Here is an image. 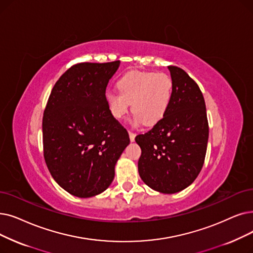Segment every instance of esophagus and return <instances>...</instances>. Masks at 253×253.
Segmentation results:
<instances>
[{"label": "esophagus", "mask_w": 253, "mask_h": 253, "mask_svg": "<svg viewBox=\"0 0 253 253\" xmlns=\"http://www.w3.org/2000/svg\"><path fill=\"white\" fill-rule=\"evenodd\" d=\"M128 133H129V138H130V140H131V141H134L136 134H135L134 132H132V131H128Z\"/></svg>", "instance_id": "obj_1"}]
</instances>
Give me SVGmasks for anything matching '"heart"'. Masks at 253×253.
I'll use <instances>...</instances> for the list:
<instances>
[{"mask_svg": "<svg viewBox=\"0 0 253 253\" xmlns=\"http://www.w3.org/2000/svg\"><path fill=\"white\" fill-rule=\"evenodd\" d=\"M117 92H109L106 100L111 114L122 119L130 103L135 125L153 126L167 115L172 98V81L163 72L130 71L120 78Z\"/></svg>", "mask_w": 253, "mask_h": 253, "instance_id": "heart-1", "label": "heart"}]
</instances>
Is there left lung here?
<instances>
[{"label": "left lung", "mask_w": 253, "mask_h": 253, "mask_svg": "<svg viewBox=\"0 0 253 253\" xmlns=\"http://www.w3.org/2000/svg\"><path fill=\"white\" fill-rule=\"evenodd\" d=\"M172 98L159 123L135 141L141 149L138 173L150 188L179 192L199 175L206 157L209 124L206 103L197 84L177 66H169Z\"/></svg>", "instance_id": "8db88e82"}]
</instances>
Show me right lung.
<instances>
[{
  "instance_id": "1",
  "label": "right lung",
  "mask_w": 253,
  "mask_h": 253,
  "mask_svg": "<svg viewBox=\"0 0 253 253\" xmlns=\"http://www.w3.org/2000/svg\"><path fill=\"white\" fill-rule=\"evenodd\" d=\"M119 66L120 61L73 65L53 85L44 109L45 163L53 180L74 196L85 199L103 192L130 142L105 97Z\"/></svg>"
}]
</instances>
